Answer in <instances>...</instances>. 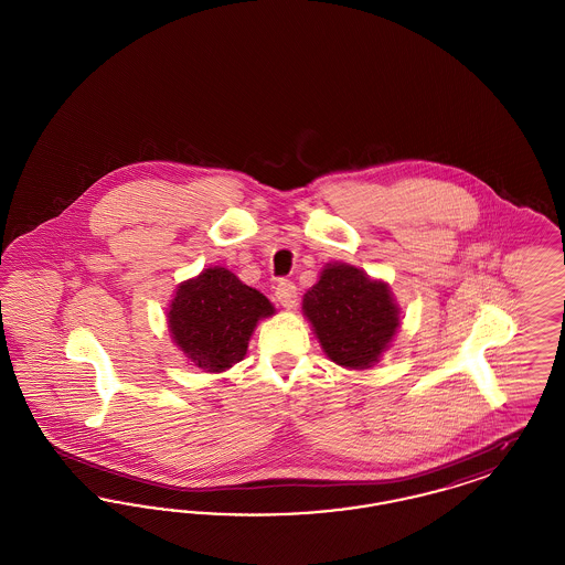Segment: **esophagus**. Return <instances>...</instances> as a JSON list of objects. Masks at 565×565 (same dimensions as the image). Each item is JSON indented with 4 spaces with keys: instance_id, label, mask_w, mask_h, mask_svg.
I'll return each mask as SVG.
<instances>
[{
    "instance_id": "obj_1",
    "label": "esophagus",
    "mask_w": 565,
    "mask_h": 565,
    "mask_svg": "<svg viewBox=\"0 0 565 565\" xmlns=\"http://www.w3.org/2000/svg\"><path fill=\"white\" fill-rule=\"evenodd\" d=\"M275 298L286 307V309H295L296 300H298V290H296L295 284L284 279L277 284L275 288Z\"/></svg>"
}]
</instances>
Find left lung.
<instances>
[{"mask_svg":"<svg viewBox=\"0 0 565 565\" xmlns=\"http://www.w3.org/2000/svg\"><path fill=\"white\" fill-rule=\"evenodd\" d=\"M302 313L326 355L353 371L376 364L401 326L390 286L345 263L326 265L320 281L302 296Z\"/></svg>","mask_w":565,"mask_h":565,"instance_id":"left-lung-1","label":"left lung"}]
</instances>
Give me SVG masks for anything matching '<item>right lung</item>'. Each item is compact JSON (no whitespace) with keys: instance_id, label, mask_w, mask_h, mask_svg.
I'll list each match as a JSON object with an SVG mask.
<instances>
[{"instance_id":"1","label":"right lung","mask_w":565,"mask_h":565,"mask_svg":"<svg viewBox=\"0 0 565 565\" xmlns=\"http://www.w3.org/2000/svg\"><path fill=\"white\" fill-rule=\"evenodd\" d=\"M275 307L256 288L224 267L205 269L178 286L167 311L173 343L205 373L242 362L256 323Z\"/></svg>"}]
</instances>
